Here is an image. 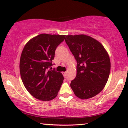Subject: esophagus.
<instances>
[{"label": "esophagus", "mask_w": 128, "mask_h": 128, "mask_svg": "<svg viewBox=\"0 0 128 128\" xmlns=\"http://www.w3.org/2000/svg\"><path fill=\"white\" fill-rule=\"evenodd\" d=\"M62 74H63V75H64V78H65V77L66 76V74H67V73L66 72H62Z\"/></svg>", "instance_id": "34e87169"}]
</instances>
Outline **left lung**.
Returning a JSON list of instances; mask_svg holds the SVG:
<instances>
[{
    "label": "left lung",
    "instance_id": "8db88e82",
    "mask_svg": "<svg viewBox=\"0 0 128 128\" xmlns=\"http://www.w3.org/2000/svg\"><path fill=\"white\" fill-rule=\"evenodd\" d=\"M65 42L77 62V74L70 87L77 97L92 98L100 92L110 76L111 63L104 46L86 36H66Z\"/></svg>",
    "mask_w": 128,
    "mask_h": 128
}]
</instances>
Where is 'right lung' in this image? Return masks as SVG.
<instances>
[{
  "label": "right lung",
  "mask_w": 128,
  "mask_h": 128,
  "mask_svg": "<svg viewBox=\"0 0 128 128\" xmlns=\"http://www.w3.org/2000/svg\"><path fill=\"white\" fill-rule=\"evenodd\" d=\"M64 35L42 34L32 38L24 47L20 72L27 90L36 99L50 101L57 96L64 78L51 66L57 46Z\"/></svg>",
  "instance_id": "obj_1"
}]
</instances>
